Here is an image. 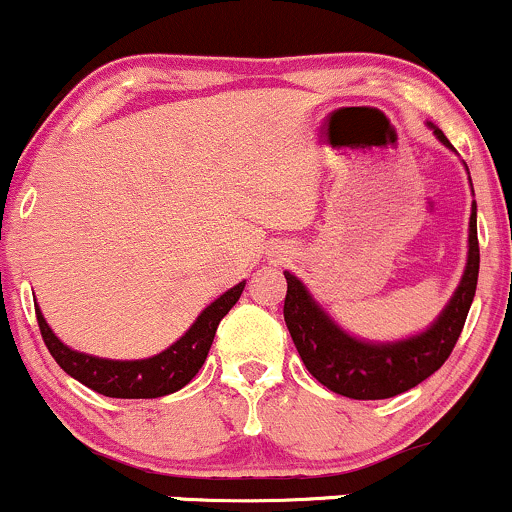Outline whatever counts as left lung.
<instances>
[{"instance_id":"1","label":"left lung","mask_w":512,"mask_h":512,"mask_svg":"<svg viewBox=\"0 0 512 512\" xmlns=\"http://www.w3.org/2000/svg\"><path fill=\"white\" fill-rule=\"evenodd\" d=\"M428 127L433 129L440 144L452 149L448 137L433 122H428ZM467 248V264L448 305L424 332L397 342H366L349 334L315 301L313 293L305 289L296 274L284 272L289 284L284 320L310 375L327 390L351 399H387L424 383L428 375L436 373L448 361L450 351L455 349L477 291V202H472Z\"/></svg>"}]
</instances>
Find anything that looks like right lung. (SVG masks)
<instances>
[{
	"mask_svg": "<svg viewBox=\"0 0 512 512\" xmlns=\"http://www.w3.org/2000/svg\"><path fill=\"white\" fill-rule=\"evenodd\" d=\"M245 289V281L221 293L214 303H209L197 320L192 322L178 342H173L161 354L149 358H137V361H115V358H101L76 351L67 346L52 332L48 320L43 317L40 305H35L38 315L40 334H43L45 346L60 363V368L81 385L91 387L98 395L117 397V399H154L178 392L199 373V368L207 361V354L214 342V334L223 315L238 303L240 293Z\"/></svg>",
	"mask_w": 512,
	"mask_h": 512,
	"instance_id": "right-lung-1",
	"label": "right lung"
}]
</instances>
